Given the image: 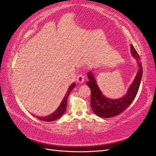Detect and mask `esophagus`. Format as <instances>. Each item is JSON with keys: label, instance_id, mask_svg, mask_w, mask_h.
I'll return each instance as SVG.
<instances>
[{"label": "esophagus", "instance_id": "1", "mask_svg": "<svg viewBox=\"0 0 156 156\" xmlns=\"http://www.w3.org/2000/svg\"><path fill=\"white\" fill-rule=\"evenodd\" d=\"M77 81L79 83H83L84 81V75L82 73H80L77 75Z\"/></svg>", "mask_w": 156, "mask_h": 156}]
</instances>
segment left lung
I'll list each match as a JSON object with an SVG mask.
<instances>
[{
  "instance_id": "8db88e82",
  "label": "left lung",
  "mask_w": 156,
  "mask_h": 156,
  "mask_svg": "<svg viewBox=\"0 0 156 156\" xmlns=\"http://www.w3.org/2000/svg\"><path fill=\"white\" fill-rule=\"evenodd\" d=\"M131 53L137 61L139 70L135 77L134 81L127 90L126 95L119 99L113 100L107 98L102 94L96 83L91 72L87 73L89 81L87 83V85L91 90L90 105L93 112L101 118H111L120 114L128 107L133 102L138 92L141 78L143 76V66L140 62V56L134 48L131 45Z\"/></svg>"
}]
</instances>
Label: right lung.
I'll list each match as a JSON object with an SVG mask.
<instances>
[{
	"label": "right lung",
	"mask_w": 156,
	"mask_h": 156,
	"mask_svg": "<svg viewBox=\"0 0 156 156\" xmlns=\"http://www.w3.org/2000/svg\"><path fill=\"white\" fill-rule=\"evenodd\" d=\"M75 83H73L72 84H71L70 87H69L68 91L66 94V95L64 96V98H63V100L61 102L60 106L58 107V108L56 109L53 114H51L48 116H42V117H40V116H36V118L37 119H39L40 120L42 121H45V122H52L57 120L59 118H60L61 116H62V115L65 112L66 109V106H67V100L69 96V94H70L71 91L75 88ZM34 116V115H33Z\"/></svg>",
	"instance_id": "1"
}]
</instances>
